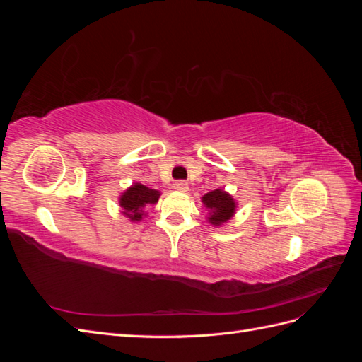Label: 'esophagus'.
Masks as SVG:
<instances>
[{"mask_svg":"<svg viewBox=\"0 0 362 362\" xmlns=\"http://www.w3.org/2000/svg\"><path fill=\"white\" fill-rule=\"evenodd\" d=\"M173 190L181 192V193L187 192V190H189V184H187V182H184V181H177V182L173 184Z\"/></svg>","mask_w":362,"mask_h":362,"instance_id":"obj_1","label":"esophagus"}]
</instances>
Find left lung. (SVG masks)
<instances>
[{
	"label": "left lung",
	"instance_id": "1",
	"mask_svg": "<svg viewBox=\"0 0 362 362\" xmlns=\"http://www.w3.org/2000/svg\"><path fill=\"white\" fill-rule=\"evenodd\" d=\"M204 206L206 208V221L213 226L218 228L228 223L237 211V202L231 194L222 189H216L205 193L201 198Z\"/></svg>",
	"mask_w": 362,
	"mask_h": 362
}]
</instances>
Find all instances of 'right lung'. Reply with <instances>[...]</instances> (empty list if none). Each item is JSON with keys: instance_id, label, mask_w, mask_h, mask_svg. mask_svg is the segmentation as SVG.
Returning a JSON list of instances; mask_svg holds the SVG:
<instances>
[{"instance_id": "right-lung-1", "label": "right lung", "mask_w": 362, "mask_h": 362, "mask_svg": "<svg viewBox=\"0 0 362 362\" xmlns=\"http://www.w3.org/2000/svg\"><path fill=\"white\" fill-rule=\"evenodd\" d=\"M161 193L156 189H149L140 182H133L128 189L119 194L120 214H124L129 222H140L146 217V206L156 205Z\"/></svg>"}]
</instances>
